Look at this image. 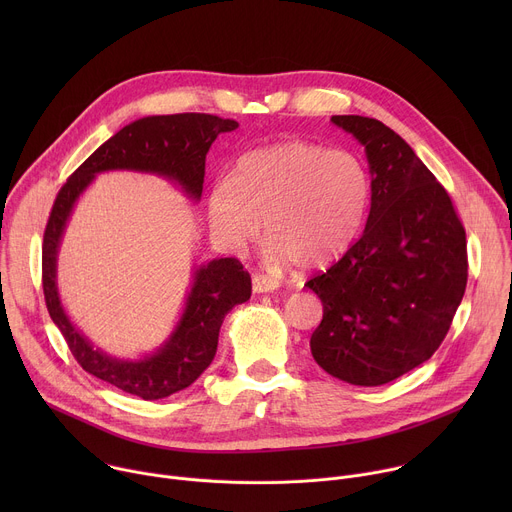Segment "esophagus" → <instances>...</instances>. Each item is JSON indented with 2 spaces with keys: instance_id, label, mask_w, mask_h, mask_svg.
I'll return each mask as SVG.
<instances>
[{
  "instance_id": "esophagus-1",
  "label": "esophagus",
  "mask_w": 512,
  "mask_h": 512,
  "mask_svg": "<svg viewBox=\"0 0 512 512\" xmlns=\"http://www.w3.org/2000/svg\"><path fill=\"white\" fill-rule=\"evenodd\" d=\"M251 287H253V294H269V291L277 287V283L265 275H253Z\"/></svg>"
}]
</instances>
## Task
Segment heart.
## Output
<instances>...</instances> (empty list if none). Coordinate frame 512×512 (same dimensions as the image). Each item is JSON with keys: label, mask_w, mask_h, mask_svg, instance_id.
<instances>
[{"label": "heart", "mask_w": 512, "mask_h": 512, "mask_svg": "<svg viewBox=\"0 0 512 512\" xmlns=\"http://www.w3.org/2000/svg\"><path fill=\"white\" fill-rule=\"evenodd\" d=\"M371 202V176L350 150L289 139L243 156L233 180L206 200L208 225L233 255L265 231V261L275 269H320L356 241Z\"/></svg>", "instance_id": "heart-1"}]
</instances>
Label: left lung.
Listing matches in <instances>:
<instances>
[{"mask_svg":"<svg viewBox=\"0 0 512 512\" xmlns=\"http://www.w3.org/2000/svg\"><path fill=\"white\" fill-rule=\"evenodd\" d=\"M367 154L371 210L360 239L306 287L324 306L314 360L350 385L379 387L446 338L468 279L466 233L444 186L385 123L332 115Z\"/></svg>","mask_w":512,"mask_h":512,"instance_id":"left-lung-1","label":"left lung"}]
</instances>
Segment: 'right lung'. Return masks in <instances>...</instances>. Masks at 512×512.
Instances as JSON below:
<instances>
[{"label": "right lung", "mask_w": 512, "mask_h": 512, "mask_svg": "<svg viewBox=\"0 0 512 512\" xmlns=\"http://www.w3.org/2000/svg\"><path fill=\"white\" fill-rule=\"evenodd\" d=\"M237 127L239 123L233 119L204 113L135 119L97 148L54 200L42 245V281L50 318L87 373L145 401L164 399L190 387L208 369L225 316L251 298V277L233 257L194 267L182 314L170 336L145 356H111L77 328L62 306L58 251L66 225L83 192L103 172L152 174L172 182L188 200L198 202L212 141L218 133Z\"/></svg>", "instance_id": "1"}]
</instances>
